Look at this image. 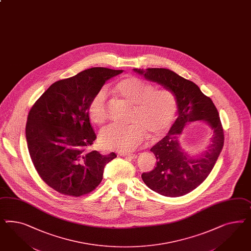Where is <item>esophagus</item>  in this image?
<instances>
[{
    "instance_id": "34e87169",
    "label": "esophagus",
    "mask_w": 251,
    "mask_h": 251,
    "mask_svg": "<svg viewBox=\"0 0 251 251\" xmlns=\"http://www.w3.org/2000/svg\"><path fill=\"white\" fill-rule=\"evenodd\" d=\"M120 156H122L124 158H129V159H134L137 157L136 154H130V153H121Z\"/></svg>"
}]
</instances>
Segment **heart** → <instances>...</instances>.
<instances>
[{
	"mask_svg": "<svg viewBox=\"0 0 251 251\" xmlns=\"http://www.w3.org/2000/svg\"><path fill=\"white\" fill-rule=\"evenodd\" d=\"M117 97L132 104L128 126L112 125L100 132L99 141L106 150L128 152L143 143L147 133L151 136H163L171 128L177 114L174 94L165 88H155L151 83L127 76L118 79L111 87ZM88 115L95 125L107 119L106 93L99 91L88 103Z\"/></svg>",
	"mask_w": 251,
	"mask_h": 251,
	"instance_id": "obj_1",
	"label": "heart"
}]
</instances>
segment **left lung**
Wrapping results in <instances>:
<instances>
[{
  "mask_svg": "<svg viewBox=\"0 0 251 251\" xmlns=\"http://www.w3.org/2000/svg\"><path fill=\"white\" fill-rule=\"evenodd\" d=\"M134 72L170 90L178 108V117L168 135L151 149L157 165L151 172L142 173V179L152 191L164 196L189 194L207 178L222 151L224 131L217 109L194 82L172 71L152 68L134 69ZM194 121L206 122L212 129L207 151L197 157L187 154L178 140L184 126Z\"/></svg>",
  "mask_w": 251,
  "mask_h": 251,
  "instance_id": "8db88e82",
  "label": "left lung"
}]
</instances>
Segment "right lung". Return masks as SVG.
Returning a JSON list of instances; mask_svg holds the SVG:
<instances>
[{"instance_id":"right-lung-1","label":"right lung","mask_w":251,"mask_h":251,"mask_svg":"<svg viewBox=\"0 0 251 251\" xmlns=\"http://www.w3.org/2000/svg\"><path fill=\"white\" fill-rule=\"evenodd\" d=\"M122 70L92 68L57 80L29 111L25 136L35 169L44 181L59 194L79 197L102 179L105 165L116 158L86 151L96 135L88 115L89 100L105 81Z\"/></svg>"}]
</instances>
